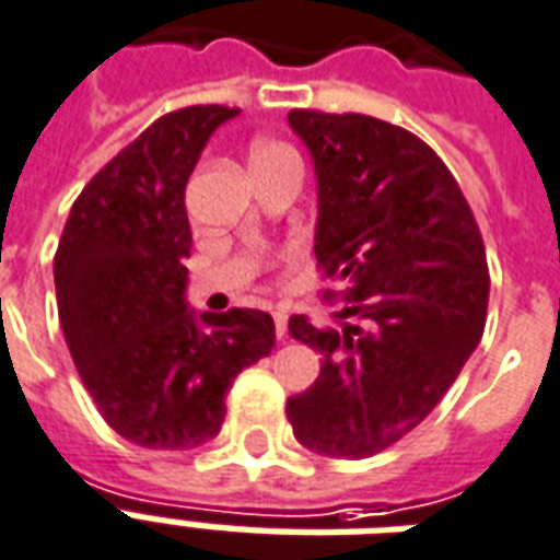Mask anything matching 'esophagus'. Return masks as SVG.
Returning <instances> with one entry per match:
<instances>
[{"label": "esophagus", "instance_id": "34e87169", "mask_svg": "<svg viewBox=\"0 0 560 560\" xmlns=\"http://www.w3.org/2000/svg\"><path fill=\"white\" fill-rule=\"evenodd\" d=\"M272 319H276V335L288 337V314H284V311H276Z\"/></svg>", "mask_w": 560, "mask_h": 560}]
</instances>
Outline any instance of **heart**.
<instances>
[{
    "label": "heart",
    "instance_id": "1",
    "mask_svg": "<svg viewBox=\"0 0 560 560\" xmlns=\"http://www.w3.org/2000/svg\"><path fill=\"white\" fill-rule=\"evenodd\" d=\"M279 155H290V149L284 143H276V140H258L255 147H252V164L255 161H267V158H279Z\"/></svg>",
    "mask_w": 560,
    "mask_h": 560
}]
</instances>
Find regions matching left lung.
I'll use <instances>...</instances> for the list:
<instances>
[{
  "instance_id": "left-lung-1",
  "label": "left lung",
  "mask_w": 560,
  "mask_h": 560,
  "mask_svg": "<svg viewBox=\"0 0 560 560\" xmlns=\"http://www.w3.org/2000/svg\"><path fill=\"white\" fill-rule=\"evenodd\" d=\"M288 122L317 176L314 255L343 293L340 328L290 317L319 375L290 396L288 420L305 450L370 458L432 413L479 347L488 255L458 182L417 135L366 114Z\"/></svg>"
}]
</instances>
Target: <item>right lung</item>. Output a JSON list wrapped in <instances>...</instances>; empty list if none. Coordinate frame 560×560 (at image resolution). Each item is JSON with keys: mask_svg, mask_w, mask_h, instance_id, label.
Masks as SVG:
<instances>
[{"mask_svg": "<svg viewBox=\"0 0 560 560\" xmlns=\"http://www.w3.org/2000/svg\"><path fill=\"white\" fill-rule=\"evenodd\" d=\"M237 108L194 105L155 119L72 205L55 252L63 337L110 429L147 450L217 438L241 370L270 355V314L187 308L185 187Z\"/></svg>", "mask_w": 560, "mask_h": 560, "instance_id": "right-lung-1", "label": "right lung"}]
</instances>
